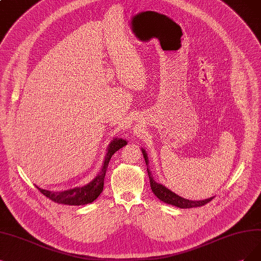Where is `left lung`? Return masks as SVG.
Wrapping results in <instances>:
<instances>
[{
	"label": "left lung",
	"instance_id": "8db88e82",
	"mask_svg": "<svg viewBox=\"0 0 261 261\" xmlns=\"http://www.w3.org/2000/svg\"><path fill=\"white\" fill-rule=\"evenodd\" d=\"M142 152L144 155V159H145V162L146 165H148V160H147V155L146 152L144 149H142ZM147 173H148V176H149V180H150V187H151V190L153 194H155V196L157 198H159L161 201L166 202V203L168 204H171V205H175L177 207H180V208H189V207H197V206H202V205H205L206 203H208V202L211 200H213L214 197L212 198H208V199H205V200H201V201H191V200H186L184 198H181L177 195H175L174 192L169 190L167 187L162 186L161 184H158V182H156V180H153L152 178V175L150 171L147 169Z\"/></svg>",
	"mask_w": 261,
	"mask_h": 261
}]
</instances>
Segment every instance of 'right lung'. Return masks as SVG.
Returning <instances> with one entry per match:
<instances>
[{
    "label": "right lung",
    "mask_w": 261,
    "mask_h": 261,
    "mask_svg": "<svg viewBox=\"0 0 261 261\" xmlns=\"http://www.w3.org/2000/svg\"><path fill=\"white\" fill-rule=\"evenodd\" d=\"M125 144H127V142L122 139H118V140L115 139L110 144L101 172L99 173L98 176H95V178L89 182V184H87L83 187H76L70 190L56 191V192L45 190L37 186L36 187L45 197L56 202V203L65 204V205H85V204L91 203V202H93L100 196V194L103 190L105 173H106V170H108L109 162L112 156L118 149L123 147Z\"/></svg>",
    "instance_id": "right-lung-1"
}]
</instances>
